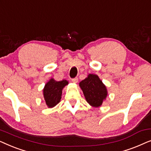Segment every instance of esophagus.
Segmentation results:
<instances>
[{"mask_svg": "<svg viewBox=\"0 0 151 151\" xmlns=\"http://www.w3.org/2000/svg\"><path fill=\"white\" fill-rule=\"evenodd\" d=\"M71 81L73 82V83H77L78 81V78H72L71 79Z\"/></svg>", "mask_w": 151, "mask_h": 151, "instance_id": "esophagus-1", "label": "esophagus"}]
</instances>
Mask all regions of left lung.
<instances>
[{"label":"left lung","instance_id":"1","mask_svg":"<svg viewBox=\"0 0 151 151\" xmlns=\"http://www.w3.org/2000/svg\"><path fill=\"white\" fill-rule=\"evenodd\" d=\"M79 85L86 102L93 107L100 106L108 94L106 86L95 74H88L87 78L80 82Z\"/></svg>","mask_w":151,"mask_h":151}]
</instances>
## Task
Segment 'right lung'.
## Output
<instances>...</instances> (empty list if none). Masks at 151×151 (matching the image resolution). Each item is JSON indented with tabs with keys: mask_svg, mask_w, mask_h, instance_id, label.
Returning a JSON list of instances; mask_svg holds the SVG:
<instances>
[{
	"mask_svg": "<svg viewBox=\"0 0 151 151\" xmlns=\"http://www.w3.org/2000/svg\"><path fill=\"white\" fill-rule=\"evenodd\" d=\"M68 84L69 82L66 80L55 81L54 79L51 78L45 84L43 88V96L49 108H52L60 102L63 88Z\"/></svg>",
	"mask_w": 151,
	"mask_h": 151,
	"instance_id": "obj_1",
	"label": "right lung"
}]
</instances>
